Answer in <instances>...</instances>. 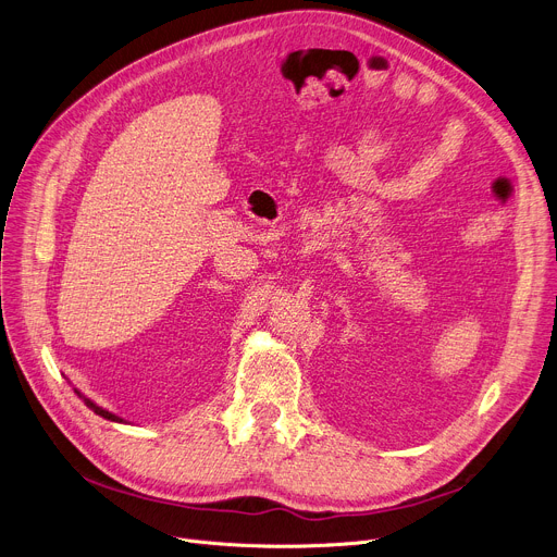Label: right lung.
<instances>
[{
  "label": "right lung",
  "mask_w": 557,
  "mask_h": 557,
  "mask_svg": "<svg viewBox=\"0 0 557 557\" xmlns=\"http://www.w3.org/2000/svg\"><path fill=\"white\" fill-rule=\"evenodd\" d=\"M76 394L81 396V400H83V403H85V405H87V407H89V409H91L96 416H103L106 420H112V422H123V420H121L119 416H114L112 411H108V409H103V407H98L96 403H91L87 396H83V394H81V391H76Z\"/></svg>",
  "instance_id": "add662e5"
}]
</instances>
